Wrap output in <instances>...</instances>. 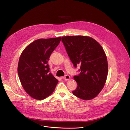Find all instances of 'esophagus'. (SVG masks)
Returning <instances> with one entry per match:
<instances>
[{"label": "esophagus", "instance_id": "1", "mask_svg": "<svg viewBox=\"0 0 130 130\" xmlns=\"http://www.w3.org/2000/svg\"><path fill=\"white\" fill-rule=\"evenodd\" d=\"M63 78L65 79V80H69L71 78V77L69 75H65L63 77Z\"/></svg>", "mask_w": 130, "mask_h": 130}]
</instances>
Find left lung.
I'll use <instances>...</instances> for the list:
<instances>
[{
  "instance_id": "8db88e82",
  "label": "left lung",
  "mask_w": 130,
  "mask_h": 130,
  "mask_svg": "<svg viewBox=\"0 0 130 130\" xmlns=\"http://www.w3.org/2000/svg\"><path fill=\"white\" fill-rule=\"evenodd\" d=\"M61 40L74 66L80 65V73L74 76L77 83L73 94L85 101L96 97L105 84L108 64L103 47L87 36H63Z\"/></svg>"
}]
</instances>
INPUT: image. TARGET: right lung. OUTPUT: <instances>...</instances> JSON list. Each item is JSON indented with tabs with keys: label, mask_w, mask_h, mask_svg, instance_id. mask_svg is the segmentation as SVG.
<instances>
[{
	"label": "right lung",
	"mask_w": 130,
	"mask_h": 130,
	"mask_svg": "<svg viewBox=\"0 0 130 130\" xmlns=\"http://www.w3.org/2000/svg\"><path fill=\"white\" fill-rule=\"evenodd\" d=\"M61 37L37 39L22 53L18 65L20 83L29 96L37 100L47 98L54 92L58 80L50 72L48 61Z\"/></svg>",
	"instance_id": "obj_1"
}]
</instances>
